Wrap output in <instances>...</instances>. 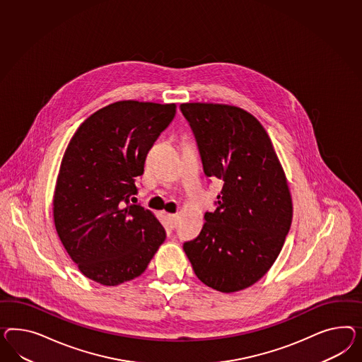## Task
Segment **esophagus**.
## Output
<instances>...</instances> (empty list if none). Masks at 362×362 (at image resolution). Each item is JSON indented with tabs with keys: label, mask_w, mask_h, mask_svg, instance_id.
Wrapping results in <instances>:
<instances>
[{
	"label": "esophagus",
	"mask_w": 362,
	"mask_h": 362,
	"mask_svg": "<svg viewBox=\"0 0 362 362\" xmlns=\"http://www.w3.org/2000/svg\"><path fill=\"white\" fill-rule=\"evenodd\" d=\"M167 220H168V223L171 224V226H174L176 224L177 216L174 215V214H167Z\"/></svg>",
	"instance_id": "esophagus-1"
}]
</instances>
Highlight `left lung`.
<instances>
[{"label":"left lung","mask_w":362,"mask_h":362,"mask_svg":"<svg viewBox=\"0 0 362 362\" xmlns=\"http://www.w3.org/2000/svg\"><path fill=\"white\" fill-rule=\"evenodd\" d=\"M208 177L223 180L215 212L195 240L183 245L196 276L220 293L258 282L284 247L293 199L272 139L243 107L185 103Z\"/></svg>","instance_id":"obj_1"}]
</instances>
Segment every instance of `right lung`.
I'll list each match as a JSON object with an SVG mask.
<instances>
[{
	"label": "right lung",
	"instance_id": "right-lung-1",
	"mask_svg": "<svg viewBox=\"0 0 362 362\" xmlns=\"http://www.w3.org/2000/svg\"><path fill=\"white\" fill-rule=\"evenodd\" d=\"M175 112V104H109L78 127L64 151L52 200L55 229L78 270L98 284L137 278L166 240L156 215L130 204V196Z\"/></svg>",
	"mask_w": 362,
	"mask_h": 362
}]
</instances>
